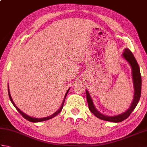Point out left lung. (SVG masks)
Segmentation results:
<instances>
[{"label":"left lung","instance_id":"1","mask_svg":"<svg viewBox=\"0 0 147 147\" xmlns=\"http://www.w3.org/2000/svg\"><path fill=\"white\" fill-rule=\"evenodd\" d=\"M123 55L124 59L129 62L131 66L134 89H135L134 99L130 108L126 112H124V113L122 114L116 115V116H107V115H104L100 113V112L95 109L94 105H93L92 100L91 97H90L89 93L86 90V99L87 102H88V105L90 111H91L92 113L94 114L96 117L102 120L114 122V123H119V122L125 120L129 116V115L131 114V112H133L134 109H135L140 100L142 91V77L138 64V62H137L135 57H134L132 52H131L128 49H126L124 50V52Z\"/></svg>","mask_w":147,"mask_h":147}]
</instances>
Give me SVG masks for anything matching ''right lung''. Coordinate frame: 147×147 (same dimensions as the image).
I'll return each instance as SVG.
<instances>
[{
	"label": "right lung",
	"instance_id": "obj_1",
	"mask_svg": "<svg viewBox=\"0 0 147 147\" xmlns=\"http://www.w3.org/2000/svg\"><path fill=\"white\" fill-rule=\"evenodd\" d=\"M69 90H67V92H66V93H65V96H64V100H63V102H62V105H61V108L59 109V110H58L57 112H55L54 114H52V115H51V116H49V117H43V118H33V117H30V116H28V115H26V114H25L24 113H23V112H22L21 111H20V109H19L17 107V106L14 104V103L13 100H12V98H11V94H10V92H9V86H8V93H9V98H10V100H11V102H12V104H13V105L14 106L15 108L17 109V111H18L19 112H20V113L21 114L22 116H23L24 118H25L26 120L29 121H30V122H33V123H37V122H40V121H47V120L51 119H52V118H53V117H54L55 116H56V115H57L59 113V112H60L62 111V108H63V105H64V104L65 99V97H66V95H67V93H68V92H69Z\"/></svg>",
	"mask_w": 147,
	"mask_h": 147
}]
</instances>
